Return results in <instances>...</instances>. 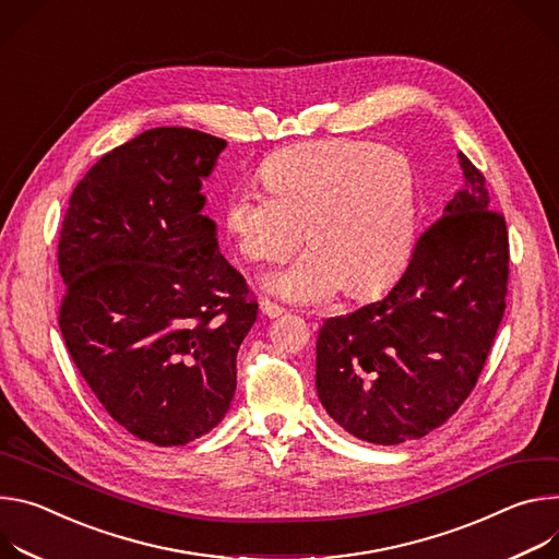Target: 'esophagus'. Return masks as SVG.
<instances>
[{
	"label": "esophagus",
	"instance_id": "obj_1",
	"mask_svg": "<svg viewBox=\"0 0 559 559\" xmlns=\"http://www.w3.org/2000/svg\"><path fill=\"white\" fill-rule=\"evenodd\" d=\"M260 308H262V313H264L266 318H280V316L286 313L280 304H275V301H271V299H262V301H260Z\"/></svg>",
	"mask_w": 559,
	"mask_h": 559
}]
</instances>
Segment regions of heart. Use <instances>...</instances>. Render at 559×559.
Here are the masks:
<instances>
[{"label": "heart", "mask_w": 559, "mask_h": 559, "mask_svg": "<svg viewBox=\"0 0 559 559\" xmlns=\"http://www.w3.org/2000/svg\"><path fill=\"white\" fill-rule=\"evenodd\" d=\"M264 189L241 186L224 206L237 251L251 262H282L301 239L306 251L266 286L290 301H324L342 286L368 295L406 264L417 228V181L395 148L357 140L299 142L260 168Z\"/></svg>", "instance_id": "1"}]
</instances>
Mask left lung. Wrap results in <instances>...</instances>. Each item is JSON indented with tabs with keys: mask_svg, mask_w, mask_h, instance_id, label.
Here are the masks:
<instances>
[{
	"mask_svg": "<svg viewBox=\"0 0 559 559\" xmlns=\"http://www.w3.org/2000/svg\"><path fill=\"white\" fill-rule=\"evenodd\" d=\"M464 186L417 239L397 284L329 318L318 395L357 440L393 447L442 426L471 395L509 293V230L484 175L460 153Z\"/></svg>",
	"mask_w": 559,
	"mask_h": 559,
	"instance_id": "left-lung-1",
	"label": "left lung"
}]
</instances>
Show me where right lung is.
Listing matches in <instances>:
<instances>
[{
    "instance_id": "obj_1",
    "label": "right lung",
    "mask_w": 559,
    "mask_h": 559,
    "mask_svg": "<svg viewBox=\"0 0 559 559\" xmlns=\"http://www.w3.org/2000/svg\"><path fill=\"white\" fill-rule=\"evenodd\" d=\"M224 148L193 129L144 131L91 166L59 230L61 337L108 415L155 447L222 421L258 320L202 215V179Z\"/></svg>"
}]
</instances>
